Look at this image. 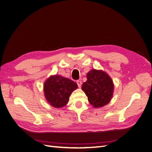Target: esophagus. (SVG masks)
Returning a JSON list of instances; mask_svg holds the SVG:
<instances>
[{"mask_svg": "<svg viewBox=\"0 0 152 152\" xmlns=\"http://www.w3.org/2000/svg\"><path fill=\"white\" fill-rule=\"evenodd\" d=\"M76 83H77V86H78V87H81L82 82L80 81V80H77V81H76Z\"/></svg>", "mask_w": 152, "mask_h": 152, "instance_id": "1", "label": "esophagus"}]
</instances>
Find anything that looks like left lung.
<instances>
[{
	"mask_svg": "<svg viewBox=\"0 0 152 152\" xmlns=\"http://www.w3.org/2000/svg\"><path fill=\"white\" fill-rule=\"evenodd\" d=\"M87 81L82 90L90 104L98 108L107 104L113 98L114 84L112 79L102 70L92 69L87 74Z\"/></svg>",
	"mask_w": 152,
	"mask_h": 152,
	"instance_id": "obj_1",
	"label": "left lung"
}]
</instances>
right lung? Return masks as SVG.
<instances>
[{"label": "right lung", "instance_id": "add662e5", "mask_svg": "<svg viewBox=\"0 0 152 152\" xmlns=\"http://www.w3.org/2000/svg\"><path fill=\"white\" fill-rule=\"evenodd\" d=\"M77 88L73 80L59 75L50 76L44 83V94L47 102L52 106L60 108L68 102L71 94Z\"/></svg>", "mask_w": 152, "mask_h": 152}]
</instances>
